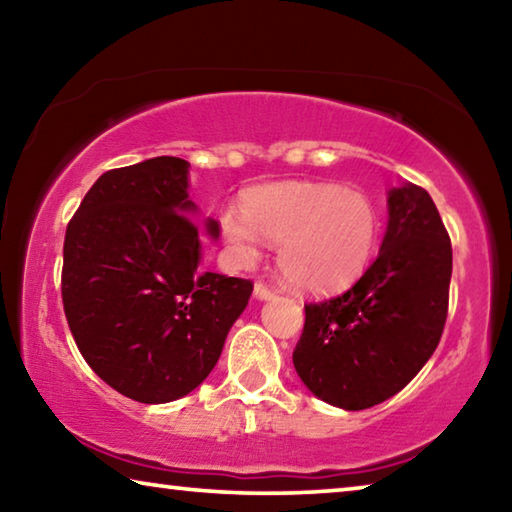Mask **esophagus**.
I'll use <instances>...</instances> for the list:
<instances>
[{
    "label": "esophagus",
    "instance_id": "1",
    "mask_svg": "<svg viewBox=\"0 0 512 512\" xmlns=\"http://www.w3.org/2000/svg\"><path fill=\"white\" fill-rule=\"evenodd\" d=\"M275 293H277V291L271 287V284H266V282H262V280L255 282V296H257L259 300L275 298Z\"/></svg>",
    "mask_w": 512,
    "mask_h": 512
}]
</instances>
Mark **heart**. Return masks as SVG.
<instances>
[{
	"label": "heart",
	"mask_w": 512,
	"mask_h": 512,
	"mask_svg": "<svg viewBox=\"0 0 512 512\" xmlns=\"http://www.w3.org/2000/svg\"><path fill=\"white\" fill-rule=\"evenodd\" d=\"M221 232L241 257L255 259L262 239L280 244L284 280L307 293L350 287L366 271L379 239V214L370 198L327 183L253 187L241 210L221 214Z\"/></svg>",
	"instance_id": "obj_1"
}]
</instances>
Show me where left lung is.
<instances>
[{
    "label": "left lung",
    "mask_w": 512,
    "mask_h": 512,
    "mask_svg": "<svg viewBox=\"0 0 512 512\" xmlns=\"http://www.w3.org/2000/svg\"><path fill=\"white\" fill-rule=\"evenodd\" d=\"M452 241L427 189L388 194V228L375 262L341 296L307 302L293 366L320 400L370 409L418 375L443 336Z\"/></svg>",
    "instance_id": "1"
}]
</instances>
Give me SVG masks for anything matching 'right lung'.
<instances>
[{
  "instance_id": "add662e5",
  "label": "right lung",
  "mask_w": 512,
  "mask_h": 512,
  "mask_svg": "<svg viewBox=\"0 0 512 512\" xmlns=\"http://www.w3.org/2000/svg\"><path fill=\"white\" fill-rule=\"evenodd\" d=\"M189 164L171 155L110 169L67 223L63 307L83 359L117 393L164 404L221 357L253 282L203 271ZM207 232L219 223L207 219Z\"/></svg>"
}]
</instances>
